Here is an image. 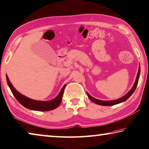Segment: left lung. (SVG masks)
<instances>
[{
  "label": "left lung",
  "mask_w": 149,
  "mask_h": 149,
  "mask_svg": "<svg viewBox=\"0 0 149 149\" xmlns=\"http://www.w3.org/2000/svg\"><path fill=\"white\" fill-rule=\"evenodd\" d=\"M139 75H140V67L139 68L138 73H137L136 81H135V83H134V85L133 86V87L132 88L131 90L130 91V92H128V93H127L125 96H123V97H122V98H120L119 99L116 100L103 101V100H97V99H95V98H93V97L89 95L88 94H87V96H88V97L89 98V99H90L92 102H93L94 103H95V104H98V105H105V106H109V105H116V104H119V103H121V102H123L126 101V100L128 99L130 97V96L132 95V94L134 93V92L135 91V90H136V88L137 87V83H138Z\"/></svg>",
  "instance_id": "left-lung-1"
}]
</instances>
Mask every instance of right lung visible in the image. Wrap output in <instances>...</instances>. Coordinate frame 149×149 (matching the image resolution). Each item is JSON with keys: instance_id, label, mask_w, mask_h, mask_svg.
Returning <instances> with one entry per match:
<instances>
[{"instance_id": "1", "label": "right lung", "mask_w": 149, "mask_h": 149, "mask_svg": "<svg viewBox=\"0 0 149 149\" xmlns=\"http://www.w3.org/2000/svg\"><path fill=\"white\" fill-rule=\"evenodd\" d=\"M6 80L8 85L13 95L14 96L16 100H17L21 105H23L25 107L27 108V109L34 111H47L55 109V108L57 107L58 105H60L62 101L63 93L66 86V85H64L63 86L62 90L58 94V96H56L55 99H53L52 100L50 101L43 102L34 100L29 98L27 97L22 95V94L16 91L15 88L13 87L12 84L10 81L8 75H6Z\"/></svg>"}]
</instances>
